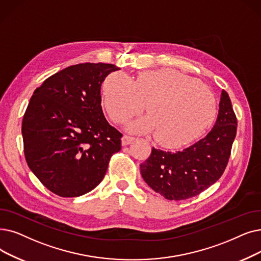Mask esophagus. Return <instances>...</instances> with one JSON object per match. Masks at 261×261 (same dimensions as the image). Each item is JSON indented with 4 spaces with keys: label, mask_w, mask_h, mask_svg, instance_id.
<instances>
[{
    "label": "esophagus",
    "mask_w": 261,
    "mask_h": 261,
    "mask_svg": "<svg viewBox=\"0 0 261 261\" xmlns=\"http://www.w3.org/2000/svg\"><path fill=\"white\" fill-rule=\"evenodd\" d=\"M133 141H134V138L129 137V135H123L122 139H121V144L123 146H126V145H129L130 143H132Z\"/></svg>",
    "instance_id": "34e87169"
}]
</instances>
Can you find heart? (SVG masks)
I'll list each match as a JSON object with an SVG mask.
<instances>
[{"label": "heart", "instance_id": "heart-1", "mask_svg": "<svg viewBox=\"0 0 261 261\" xmlns=\"http://www.w3.org/2000/svg\"><path fill=\"white\" fill-rule=\"evenodd\" d=\"M149 115L131 122L132 132H156L163 146L176 148L203 134L214 119L217 101L211 90L173 69L145 71L137 80L112 73L103 85V106L111 119L124 122L145 109Z\"/></svg>", "mask_w": 261, "mask_h": 261}]
</instances>
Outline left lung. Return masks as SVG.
<instances>
[{
  "mask_svg": "<svg viewBox=\"0 0 261 261\" xmlns=\"http://www.w3.org/2000/svg\"><path fill=\"white\" fill-rule=\"evenodd\" d=\"M237 133V118L228 94L222 90L219 114L211 131L188 148L171 152L151 150L141 164L145 182L169 200L193 197L212 186L224 173Z\"/></svg>",
  "mask_w": 261,
  "mask_h": 261,
  "instance_id": "left-lung-1",
  "label": "left lung"
}]
</instances>
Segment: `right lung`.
<instances>
[{
  "label": "right lung",
  "instance_id": "1",
  "mask_svg": "<svg viewBox=\"0 0 261 261\" xmlns=\"http://www.w3.org/2000/svg\"><path fill=\"white\" fill-rule=\"evenodd\" d=\"M113 64L69 66L34 92L22 120L25 160L40 182L62 197H77L102 181L122 134L101 107V84Z\"/></svg>",
  "mask_w": 261,
  "mask_h": 261
}]
</instances>
